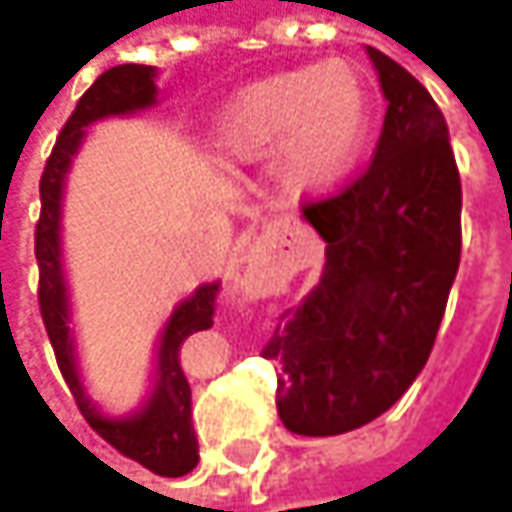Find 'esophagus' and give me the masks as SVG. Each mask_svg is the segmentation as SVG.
I'll return each instance as SVG.
<instances>
[{"instance_id": "esophagus-1", "label": "esophagus", "mask_w": 512, "mask_h": 512, "mask_svg": "<svg viewBox=\"0 0 512 512\" xmlns=\"http://www.w3.org/2000/svg\"><path fill=\"white\" fill-rule=\"evenodd\" d=\"M273 225H276V222H273Z\"/></svg>"}]
</instances>
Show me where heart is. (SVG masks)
<instances>
[{
	"mask_svg": "<svg viewBox=\"0 0 512 512\" xmlns=\"http://www.w3.org/2000/svg\"><path fill=\"white\" fill-rule=\"evenodd\" d=\"M367 90L342 59L253 82L222 113L216 142L230 162H259L276 147L290 193H333L353 173L367 139Z\"/></svg>",
	"mask_w": 512,
	"mask_h": 512,
	"instance_id": "1",
	"label": "heart"
}]
</instances>
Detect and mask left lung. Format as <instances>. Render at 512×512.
Wrapping results in <instances>:
<instances>
[{"mask_svg": "<svg viewBox=\"0 0 512 512\" xmlns=\"http://www.w3.org/2000/svg\"><path fill=\"white\" fill-rule=\"evenodd\" d=\"M387 113L370 165L302 205L325 270L262 347L279 364L290 433L339 436L404 396L436 344L462 259V179L447 122L422 82L367 48Z\"/></svg>", "mask_w": 512, "mask_h": 512, "instance_id": "1", "label": "left lung"}]
</instances>
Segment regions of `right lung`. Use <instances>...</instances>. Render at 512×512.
<instances>
[{
	"label": "right lung",
	"instance_id": "add662e5",
	"mask_svg": "<svg viewBox=\"0 0 512 512\" xmlns=\"http://www.w3.org/2000/svg\"><path fill=\"white\" fill-rule=\"evenodd\" d=\"M156 68L150 65H116L105 70L70 113L62 133L56 136V145L50 150L42 179H39V196L42 210L36 222V265H39V310L48 330V339L56 353V364L68 382L70 393L76 399L79 413L85 422L122 456H128L142 467H148L156 476H185L190 473L199 453H196V433L190 424V384L179 362V350L190 333L207 330L213 325L216 313V296L219 285H202L190 299L173 310L165 325L162 342H159V370H156V390L150 396L148 407L130 419H105L96 413L88 402L76 359H73V342L68 327V287L62 276V250H59V213H62V185L70 168V156L76 153L85 125L113 116V113H130V110L148 108L156 102Z\"/></svg>",
	"mask_w": 512,
	"mask_h": 512
}]
</instances>
